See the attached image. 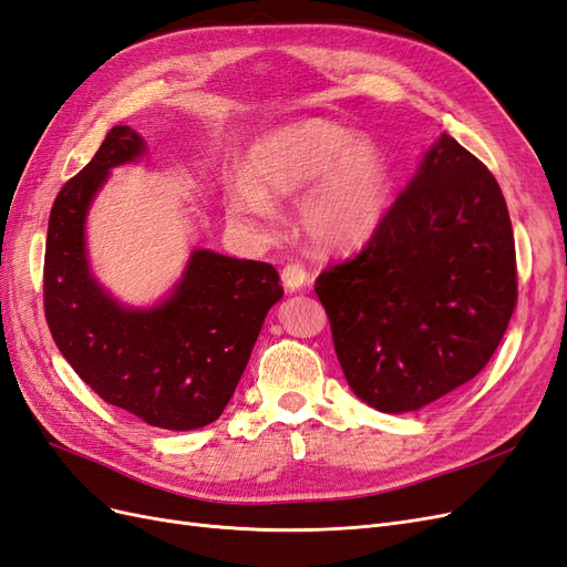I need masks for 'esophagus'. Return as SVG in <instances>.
<instances>
[{
	"instance_id": "1",
	"label": "esophagus",
	"mask_w": 567,
	"mask_h": 567,
	"mask_svg": "<svg viewBox=\"0 0 567 567\" xmlns=\"http://www.w3.org/2000/svg\"><path fill=\"white\" fill-rule=\"evenodd\" d=\"M281 281L288 290H300L307 281H310V274L305 271L302 265H286L281 271Z\"/></svg>"
}]
</instances>
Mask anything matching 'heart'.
Masks as SVG:
<instances>
[{"mask_svg": "<svg viewBox=\"0 0 567 567\" xmlns=\"http://www.w3.org/2000/svg\"><path fill=\"white\" fill-rule=\"evenodd\" d=\"M298 196V225L315 248L367 246L392 205L385 151L331 120L307 117L260 136L248 151L246 177L225 184L229 217L250 231H267L274 203Z\"/></svg>", "mask_w": 567, "mask_h": 567, "instance_id": "obj_1", "label": "heart"}]
</instances>
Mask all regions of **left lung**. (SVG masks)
I'll list each match as a JSON object with an SVG mask.
<instances>
[{
    "instance_id": "8db88e82",
    "label": "left lung",
    "mask_w": 567,
    "mask_h": 567,
    "mask_svg": "<svg viewBox=\"0 0 567 567\" xmlns=\"http://www.w3.org/2000/svg\"><path fill=\"white\" fill-rule=\"evenodd\" d=\"M516 244L502 188L450 134L423 153L383 227L317 296L348 385L383 414L466 385L516 307Z\"/></svg>"
}]
</instances>
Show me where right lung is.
<instances>
[{"label":"right lung","instance_id":"right-lung-1","mask_svg":"<svg viewBox=\"0 0 567 567\" xmlns=\"http://www.w3.org/2000/svg\"><path fill=\"white\" fill-rule=\"evenodd\" d=\"M146 151L140 132L115 125L59 192L47 229L44 312L65 362L101 400L165 431H196L229 404L284 288L267 262L194 248L158 302L117 300L94 277L87 217L113 169Z\"/></svg>","mask_w":567,"mask_h":567}]
</instances>
